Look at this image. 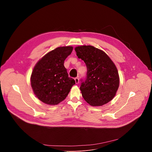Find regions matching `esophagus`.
Returning a JSON list of instances; mask_svg holds the SVG:
<instances>
[{
    "label": "esophagus",
    "mask_w": 152,
    "mask_h": 152,
    "mask_svg": "<svg viewBox=\"0 0 152 152\" xmlns=\"http://www.w3.org/2000/svg\"><path fill=\"white\" fill-rule=\"evenodd\" d=\"M75 82H76V84H77L79 83V78L77 77L75 78Z\"/></svg>",
    "instance_id": "34e87169"
}]
</instances>
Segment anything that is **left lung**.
<instances>
[{
  "mask_svg": "<svg viewBox=\"0 0 152 152\" xmlns=\"http://www.w3.org/2000/svg\"><path fill=\"white\" fill-rule=\"evenodd\" d=\"M76 55L87 68L86 77L81 79L80 90L85 100L93 106L103 105L115 96L120 79L114 63L103 51L92 46H77Z\"/></svg>",
  "mask_w": 152,
  "mask_h": 152,
  "instance_id": "8db88e82",
  "label": "left lung"
}]
</instances>
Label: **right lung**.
<instances>
[{"mask_svg":"<svg viewBox=\"0 0 152 152\" xmlns=\"http://www.w3.org/2000/svg\"><path fill=\"white\" fill-rule=\"evenodd\" d=\"M72 46L59 47L49 52L35 66L31 83L37 97L50 105H55L68 96L75 80L69 77L64 62L73 50Z\"/></svg>","mask_w":152,"mask_h":152,"instance_id":"add662e5","label":"right lung"}]
</instances>
